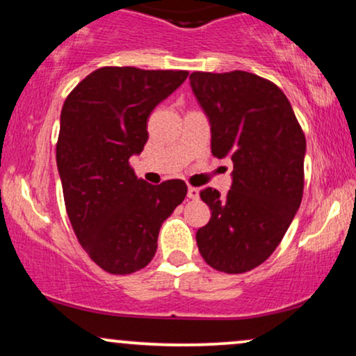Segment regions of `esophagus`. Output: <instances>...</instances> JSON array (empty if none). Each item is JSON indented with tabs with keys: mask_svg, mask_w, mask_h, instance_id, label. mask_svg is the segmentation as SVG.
<instances>
[{
	"mask_svg": "<svg viewBox=\"0 0 356 356\" xmlns=\"http://www.w3.org/2000/svg\"><path fill=\"white\" fill-rule=\"evenodd\" d=\"M187 197H189V199H197L199 197V189H197V187H189V189H187Z\"/></svg>",
	"mask_w": 356,
	"mask_h": 356,
	"instance_id": "obj_1",
	"label": "esophagus"
}]
</instances>
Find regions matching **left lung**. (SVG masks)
<instances>
[{
	"instance_id": "obj_1",
	"label": "left lung",
	"mask_w": 356,
	"mask_h": 356,
	"mask_svg": "<svg viewBox=\"0 0 356 356\" xmlns=\"http://www.w3.org/2000/svg\"><path fill=\"white\" fill-rule=\"evenodd\" d=\"M191 87L211 122V150L234 164L227 195L206 187L211 220L195 234L211 268L239 275L263 264L295 218L305 187L306 138L277 85L254 73L194 72Z\"/></svg>"
}]
</instances>
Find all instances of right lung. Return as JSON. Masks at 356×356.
I'll return each mask as SVG.
<instances>
[{
	"instance_id": "1",
	"label": "right lung",
	"mask_w": 356,
	"mask_h": 356,
	"mask_svg": "<svg viewBox=\"0 0 356 356\" xmlns=\"http://www.w3.org/2000/svg\"><path fill=\"white\" fill-rule=\"evenodd\" d=\"M189 72L102 67L65 100L56 165L73 231L110 275L145 268L162 222L187 195L181 179L150 186L129 164L149 138L147 118Z\"/></svg>"
}]
</instances>
